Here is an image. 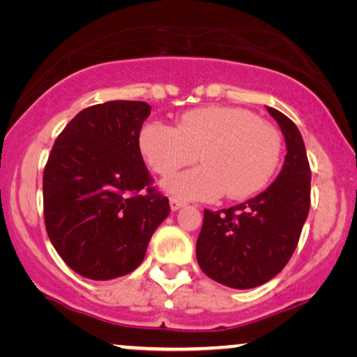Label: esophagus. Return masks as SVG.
Wrapping results in <instances>:
<instances>
[{
  "label": "esophagus",
  "instance_id": "esophagus-1",
  "mask_svg": "<svg viewBox=\"0 0 357 357\" xmlns=\"http://www.w3.org/2000/svg\"><path fill=\"white\" fill-rule=\"evenodd\" d=\"M169 203H170V209H172V211H178V209L183 206V202L178 198H170Z\"/></svg>",
  "mask_w": 357,
  "mask_h": 357
}]
</instances>
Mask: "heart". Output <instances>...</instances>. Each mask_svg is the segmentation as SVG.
Returning <instances> with one entry per match:
<instances>
[{
	"label": "heart",
	"mask_w": 357,
	"mask_h": 357,
	"mask_svg": "<svg viewBox=\"0 0 357 357\" xmlns=\"http://www.w3.org/2000/svg\"><path fill=\"white\" fill-rule=\"evenodd\" d=\"M149 169L167 177L195 159L203 165L172 175L162 188L183 199H243L270 182L281 155V138L268 121L238 107L208 105L180 116L177 128L148 121L138 136Z\"/></svg>",
	"instance_id": "obj_1"
}]
</instances>
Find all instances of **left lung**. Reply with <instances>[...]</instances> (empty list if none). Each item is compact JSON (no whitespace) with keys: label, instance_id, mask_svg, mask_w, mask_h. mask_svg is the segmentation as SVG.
<instances>
[{"label":"left lung","instance_id":"1","mask_svg":"<svg viewBox=\"0 0 357 357\" xmlns=\"http://www.w3.org/2000/svg\"><path fill=\"white\" fill-rule=\"evenodd\" d=\"M286 143L280 175L265 192L237 206L204 209L197 260L211 280L252 289L280 273L294 253L310 208V167L294 121L266 107Z\"/></svg>","mask_w":357,"mask_h":357}]
</instances>
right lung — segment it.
Segmentation results:
<instances>
[{"mask_svg":"<svg viewBox=\"0 0 357 357\" xmlns=\"http://www.w3.org/2000/svg\"><path fill=\"white\" fill-rule=\"evenodd\" d=\"M149 114L151 105L139 100L87 107L58 136L43 170L48 237L87 280L135 271L170 213L169 199L151 187L138 146Z\"/></svg>","mask_w":357,"mask_h":357,"instance_id":"right-lung-1","label":"right lung"}]
</instances>
